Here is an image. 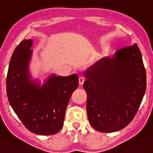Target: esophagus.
<instances>
[{
  "label": "esophagus",
  "mask_w": 153,
  "mask_h": 153,
  "mask_svg": "<svg viewBox=\"0 0 153 153\" xmlns=\"http://www.w3.org/2000/svg\"><path fill=\"white\" fill-rule=\"evenodd\" d=\"M85 80V79L84 77H82V76L79 77V84H80V85H82L83 83H84Z\"/></svg>",
  "instance_id": "34e87169"
}]
</instances>
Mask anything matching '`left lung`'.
<instances>
[{"label": "left lung", "instance_id": "8db88e82", "mask_svg": "<svg viewBox=\"0 0 153 153\" xmlns=\"http://www.w3.org/2000/svg\"><path fill=\"white\" fill-rule=\"evenodd\" d=\"M87 114L93 128L114 132L128 125L138 112L146 89V72L138 45L117 50L85 72Z\"/></svg>", "mask_w": 153, "mask_h": 153}]
</instances>
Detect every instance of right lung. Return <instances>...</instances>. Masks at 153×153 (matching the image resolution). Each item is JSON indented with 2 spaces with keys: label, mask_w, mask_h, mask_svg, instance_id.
Returning a JSON list of instances; mask_svg holds the SVG:
<instances>
[{
  "label": "right lung",
  "mask_w": 153,
  "mask_h": 153,
  "mask_svg": "<svg viewBox=\"0 0 153 153\" xmlns=\"http://www.w3.org/2000/svg\"><path fill=\"white\" fill-rule=\"evenodd\" d=\"M32 44L33 40L23 39L12 53L6 79L7 99L28 130L41 135L55 134L64 125L69 100L79 86V77L52 75L41 88L36 82H31L28 64Z\"/></svg>",
  "instance_id": "1"
}]
</instances>
